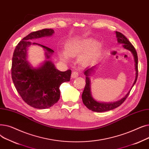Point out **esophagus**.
Here are the masks:
<instances>
[{"label": "esophagus", "instance_id": "obj_1", "mask_svg": "<svg viewBox=\"0 0 149 149\" xmlns=\"http://www.w3.org/2000/svg\"><path fill=\"white\" fill-rule=\"evenodd\" d=\"M78 76H79V72H78L73 71L72 72V74H71V77L72 78H74V79H75V78H77Z\"/></svg>", "mask_w": 149, "mask_h": 149}]
</instances>
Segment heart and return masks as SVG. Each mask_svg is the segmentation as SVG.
<instances>
[{
    "instance_id": "obj_1",
    "label": "heart",
    "mask_w": 149,
    "mask_h": 149,
    "mask_svg": "<svg viewBox=\"0 0 149 149\" xmlns=\"http://www.w3.org/2000/svg\"><path fill=\"white\" fill-rule=\"evenodd\" d=\"M98 50V43L92 39H85L80 42L69 41L65 44V51H59L60 58L67 61L69 57H79V61L83 65L87 64L95 57Z\"/></svg>"
}]
</instances>
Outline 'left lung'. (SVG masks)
<instances>
[{
  "instance_id": "obj_1",
  "label": "left lung",
  "mask_w": 149,
  "mask_h": 149,
  "mask_svg": "<svg viewBox=\"0 0 149 149\" xmlns=\"http://www.w3.org/2000/svg\"><path fill=\"white\" fill-rule=\"evenodd\" d=\"M116 36L117 38V41L118 43H121L123 45V46L125 49L129 50L133 54L134 57L135 62V70H136V77L135 81L133 84L132 87L134 86L135 83L136 82L138 79V56L137 52L135 49V48L132 45V43L129 41L128 39L125 37L122 33L116 31ZM94 67L92 66L89 68H87L84 70V75H86V85L84 89V91L82 93V100L84 104L90 110L97 112H103L108 111L112 110L113 109L119 107L122 103H123L124 101L126 100V99L129 96L130 91L127 93V95L125 96L124 98L118 100L117 101L112 103H103V102H98L94 98H93L91 95V83H90V79L89 76L93 71Z\"/></svg>"
}]
</instances>
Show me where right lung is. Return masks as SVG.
<instances>
[{
    "label": "right lung",
    "mask_w": 149,
    "mask_h": 149,
    "mask_svg": "<svg viewBox=\"0 0 149 149\" xmlns=\"http://www.w3.org/2000/svg\"><path fill=\"white\" fill-rule=\"evenodd\" d=\"M54 33L52 29L31 33L17 44L13 53L11 76L14 86L23 100L36 109H47L56 104L60 98V85L70 81L71 75V70L60 71L51 60H46L38 68L31 66L27 60V50L31 44L42 47L46 51V58H50L54 52L52 49L30 41L34 38L51 36Z\"/></svg>",
    "instance_id": "1"
}]
</instances>
